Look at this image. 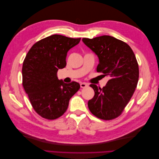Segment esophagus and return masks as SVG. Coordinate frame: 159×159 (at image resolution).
<instances>
[{
  "mask_svg": "<svg viewBox=\"0 0 159 159\" xmlns=\"http://www.w3.org/2000/svg\"><path fill=\"white\" fill-rule=\"evenodd\" d=\"M88 86H89V85L87 84H85V83H81V84H80V87L81 88H85Z\"/></svg>",
  "mask_w": 159,
  "mask_h": 159,
  "instance_id": "34e87169",
  "label": "esophagus"
}]
</instances>
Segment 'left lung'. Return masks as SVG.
I'll return each mask as SVG.
<instances>
[{"mask_svg": "<svg viewBox=\"0 0 159 159\" xmlns=\"http://www.w3.org/2000/svg\"><path fill=\"white\" fill-rule=\"evenodd\" d=\"M82 41L99 59L97 72L109 78L102 89L90 85L94 96L88 102L89 109L100 119H114L121 115L137 87L139 77L137 59L129 45L114 37L83 38Z\"/></svg>", "mask_w": 159, "mask_h": 159, "instance_id": "1", "label": "left lung"}]
</instances>
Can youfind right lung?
I'll list each match as a JSON object with an SVG mask.
<instances>
[{
  "mask_svg": "<svg viewBox=\"0 0 159 159\" xmlns=\"http://www.w3.org/2000/svg\"><path fill=\"white\" fill-rule=\"evenodd\" d=\"M80 40L57 34L48 36L35 43L24 60L22 85L34 109L44 118L62 116L80 88L77 82L65 84L57 77V70L66 65L67 52Z\"/></svg>",
  "mask_w": 159,
  "mask_h": 159,
  "instance_id": "obj_1",
  "label": "right lung"
}]
</instances>
